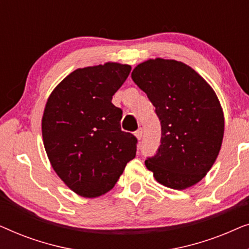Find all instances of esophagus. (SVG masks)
<instances>
[{
	"label": "esophagus",
	"instance_id": "obj_1",
	"mask_svg": "<svg viewBox=\"0 0 249 249\" xmlns=\"http://www.w3.org/2000/svg\"><path fill=\"white\" fill-rule=\"evenodd\" d=\"M135 136H136V137H137L138 141H141L142 137V129L139 128L137 131H135Z\"/></svg>",
	"mask_w": 249,
	"mask_h": 249
}]
</instances>
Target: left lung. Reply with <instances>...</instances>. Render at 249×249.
I'll return each mask as SVG.
<instances>
[{"label": "left lung", "mask_w": 249, "mask_h": 249, "mask_svg": "<svg viewBox=\"0 0 249 249\" xmlns=\"http://www.w3.org/2000/svg\"><path fill=\"white\" fill-rule=\"evenodd\" d=\"M161 122V145L145 165L156 181L186 189L200 181L219 155L224 117L212 87L176 60H147L131 72Z\"/></svg>", "instance_id": "1"}]
</instances>
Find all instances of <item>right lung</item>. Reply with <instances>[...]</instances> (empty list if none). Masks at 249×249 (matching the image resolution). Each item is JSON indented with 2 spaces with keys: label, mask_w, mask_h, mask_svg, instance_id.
<instances>
[{
  "label": "right lung",
  "mask_w": 249,
  "mask_h": 249,
  "mask_svg": "<svg viewBox=\"0 0 249 249\" xmlns=\"http://www.w3.org/2000/svg\"><path fill=\"white\" fill-rule=\"evenodd\" d=\"M130 70L115 62L77 69L46 102L44 147L56 175L79 196L104 195L136 156L137 138L121 130L122 110L112 104Z\"/></svg>",
  "instance_id": "obj_1"
}]
</instances>
